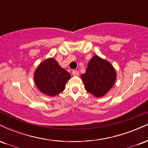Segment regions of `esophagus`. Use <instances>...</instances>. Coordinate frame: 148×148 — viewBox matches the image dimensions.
Wrapping results in <instances>:
<instances>
[{"label": "esophagus", "instance_id": "34e87169", "mask_svg": "<svg viewBox=\"0 0 148 148\" xmlns=\"http://www.w3.org/2000/svg\"><path fill=\"white\" fill-rule=\"evenodd\" d=\"M79 72H78V71H76V70L72 71V75L73 76H79Z\"/></svg>", "mask_w": 148, "mask_h": 148}]
</instances>
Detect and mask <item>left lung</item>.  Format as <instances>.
I'll use <instances>...</instances> for the list:
<instances>
[{
	"instance_id": "left-lung-1",
	"label": "left lung",
	"mask_w": 148,
	"mask_h": 148,
	"mask_svg": "<svg viewBox=\"0 0 148 148\" xmlns=\"http://www.w3.org/2000/svg\"><path fill=\"white\" fill-rule=\"evenodd\" d=\"M81 78L86 90L99 98L106 95L113 88L117 74L111 62L95 55L90 59L86 73Z\"/></svg>"
}]
</instances>
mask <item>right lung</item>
<instances>
[{"label": "right lung", "mask_w": 148, "mask_h": 148, "mask_svg": "<svg viewBox=\"0 0 148 148\" xmlns=\"http://www.w3.org/2000/svg\"><path fill=\"white\" fill-rule=\"evenodd\" d=\"M33 78L35 86L42 93L54 97L64 90L71 75L53 58H49L37 66Z\"/></svg>", "instance_id": "1"}]
</instances>
